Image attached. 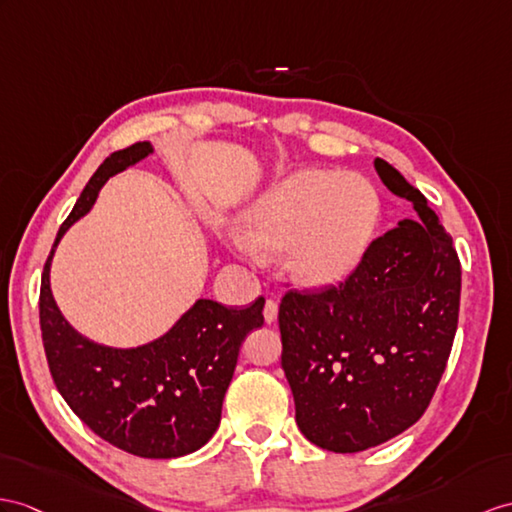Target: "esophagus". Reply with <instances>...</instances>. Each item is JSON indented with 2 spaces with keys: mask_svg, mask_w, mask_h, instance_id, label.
Returning <instances> with one entry per match:
<instances>
[{
  "mask_svg": "<svg viewBox=\"0 0 512 512\" xmlns=\"http://www.w3.org/2000/svg\"><path fill=\"white\" fill-rule=\"evenodd\" d=\"M263 315H265V321H267V323H273V321L278 319V302H276V299H267Z\"/></svg>",
  "mask_w": 512,
  "mask_h": 512,
  "instance_id": "1",
  "label": "esophagus"
}]
</instances>
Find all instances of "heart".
I'll return each instance as SVG.
<instances>
[{
	"mask_svg": "<svg viewBox=\"0 0 512 512\" xmlns=\"http://www.w3.org/2000/svg\"><path fill=\"white\" fill-rule=\"evenodd\" d=\"M382 197L358 173L302 169L269 186L241 215L236 243L282 252L291 278L330 289L354 276L376 239Z\"/></svg>",
	"mask_w": 512,
	"mask_h": 512,
	"instance_id": "b5f03b06",
	"label": "heart"
}]
</instances>
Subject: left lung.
<instances>
[{"label":"left lung","mask_w":512,"mask_h":512,"mask_svg":"<svg viewBox=\"0 0 512 512\" xmlns=\"http://www.w3.org/2000/svg\"><path fill=\"white\" fill-rule=\"evenodd\" d=\"M417 217L371 243L341 286L289 291L278 323L295 421L310 443L354 454L402 434L426 413L452 352L460 263L452 236L419 189L373 160Z\"/></svg>","instance_id":"8db88e82"}]
</instances>
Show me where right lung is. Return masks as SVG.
I'll return each mask as SVG.
<instances>
[{"instance_id":"1","label":"right lung","mask_w":512,"mask_h":512,"mask_svg":"<svg viewBox=\"0 0 512 512\" xmlns=\"http://www.w3.org/2000/svg\"><path fill=\"white\" fill-rule=\"evenodd\" d=\"M154 154L134 143L110 154L62 223L41 280V332L49 371L69 408L97 436L141 458H178L210 441L245 336L265 323V297L247 308L197 299L173 326L139 347H108L62 317L49 267L65 232L93 208L102 186Z\"/></svg>"}]
</instances>
